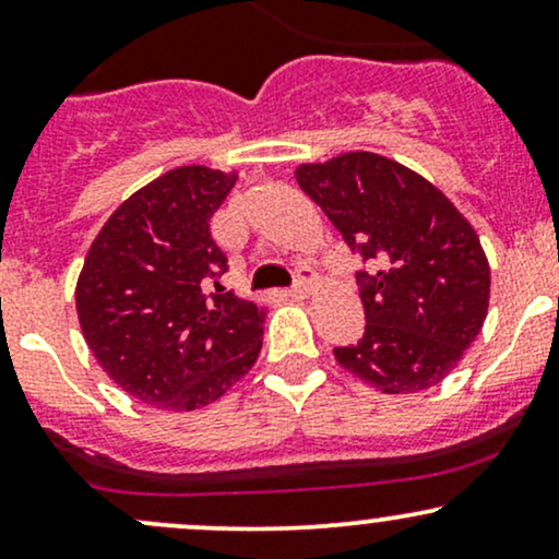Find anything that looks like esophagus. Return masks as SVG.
I'll use <instances>...</instances> for the list:
<instances>
[{
	"instance_id": "34e87169",
	"label": "esophagus",
	"mask_w": 559,
	"mask_h": 559,
	"mask_svg": "<svg viewBox=\"0 0 559 559\" xmlns=\"http://www.w3.org/2000/svg\"><path fill=\"white\" fill-rule=\"evenodd\" d=\"M310 288H312V271H310V267H299L297 281H294V286L288 288V297L305 299L307 294H310Z\"/></svg>"
}]
</instances>
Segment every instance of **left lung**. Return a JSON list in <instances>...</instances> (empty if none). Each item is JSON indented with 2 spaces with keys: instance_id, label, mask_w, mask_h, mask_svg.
<instances>
[{
  "instance_id": "8db88e82",
  "label": "left lung",
  "mask_w": 559,
  "mask_h": 559,
  "mask_svg": "<svg viewBox=\"0 0 559 559\" xmlns=\"http://www.w3.org/2000/svg\"><path fill=\"white\" fill-rule=\"evenodd\" d=\"M297 183L352 252L362 338L336 346L344 370L383 394L431 389L484 329L491 271L478 234L431 181L376 152L299 165Z\"/></svg>"
}]
</instances>
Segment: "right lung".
<instances>
[{
    "mask_svg": "<svg viewBox=\"0 0 559 559\" xmlns=\"http://www.w3.org/2000/svg\"><path fill=\"white\" fill-rule=\"evenodd\" d=\"M236 173L183 165L107 217L75 284L88 349L133 400L189 413L258 362L265 310L221 286L228 271L210 217Z\"/></svg>",
    "mask_w": 559,
    "mask_h": 559,
    "instance_id": "right-lung-1",
    "label": "right lung"
}]
</instances>
